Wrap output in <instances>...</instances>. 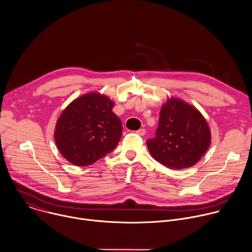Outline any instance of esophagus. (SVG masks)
I'll return each instance as SVG.
<instances>
[{"label":"esophagus","instance_id":"esophagus-1","mask_svg":"<svg viewBox=\"0 0 252 252\" xmlns=\"http://www.w3.org/2000/svg\"><path fill=\"white\" fill-rule=\"evenodd\" d=\"M136 133H137L138 135L143 136V135L145 134V129H144V128H139L138 130H136Z\"/></svg>","mask_w":252,"mask_h":252}]
</instances>
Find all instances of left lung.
I'll return each instance as SVG.
<instances>
[{
	"label": "left lung",
	"mask_w": 252,
	"mask_h": 252,
	"mask_svg": "<svg viewBox=\"0 0 252 252\" xmlns=\"http://www.w3.org/2000/svg\"><path fill=\"white\" fill-rule=\"evenodd\" d=\"M151 156L164 166L181 170L195 165L211 144V130L192 105L171 97L161 107L156 136L146 140Z\"/></svg>",
	"instance_id": "left-lung-1"
}]
</instances>
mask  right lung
<instances>
[{"mask_svg":"<svg viewBox=\"0 0 252 252\" xmlns=\"http://www.w3.org/2000/svg\"><path fill=\"white\" fill-rule=\"evenodd\" d=\"M115 104L97 92L71 102L57 120L54 139L63 157L76 166L95 163L115 149L122 137Z\"/></svg>","mask_w":252,"mask_h":252,"instance_id":"add662e5","label":"right lung"}]
</instances>
